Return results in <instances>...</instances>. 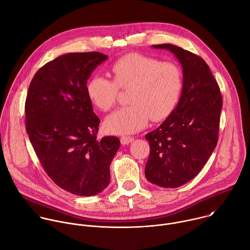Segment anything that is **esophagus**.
<instances>
[{
    "label": "esophagus",
    "mask_w": 250,
    "mask_h": 250,
    "mask_svg": "<svg viewBox=\"0 0 250 250\" xmlns=\"http://www.w3.org/2000/svg\"><path fill=\"white\" fill-rule=\"evenodd\" d=\"M133 140H134L133 137H130V136H123V137L121 138V143H122L123 145H127V144L131 143Z\"/></svg>",
    "instance_id": "1"
}]
</instances>
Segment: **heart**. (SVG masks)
Masks as SVG:
<instances>
[{
  "mask_svg": "<svg viewBox=\"0 0 250 250\" xmlns=\"http://www.w3.org/2000/svg\"><path fill=\"white\" fill-rule=\"evenodd\" d=\"M114 80L93 75L86 83V93L101 111L111 110L117 102L119 88L128 89V103L105 121V128L115 134H131L149 122L162 121L174 110L182 88L183 74L173 62L140 53L118 59L111 68Z\"/></svg>",
  "mask_w": 250,
  "mask_h": 250,
  "instance_id": "1",
  "label": "heart"
}]
</instances>
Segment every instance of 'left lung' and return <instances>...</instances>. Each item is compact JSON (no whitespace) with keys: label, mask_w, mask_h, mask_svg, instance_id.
Segmentation results:
<instances>
[{"label":"left lung","mask_w":250,"mask_h":250,"mask_svg":"<svg viewBox=\"0 0 250 250\" xmlns=\"http://www.w3.org/2000/svg\"><path fill=\"white\" fill-rule=\"evenodd\" d=\"M183 68L179 102L167 120L145 138L150 155L145 176L164 188H177L195 178L207 164L218 141L222 95L206 61L180 46L163 43Z\"/></svg>","instance_id":"1"}]
</instances>
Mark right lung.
Segmentation results:
<instances>
[{"instance_id":"obj_1","label":"right lung","mask_w":250,"mask_h":250,"mask_svg":"<svg viewBox=\"0 0 250 250\" xmlns=\"http://www.w3.org/2000/svg\"><path fill=\"white\" fill-rule=\"evenodd\" d=\"M108 58L100 52H72L43 65L29 85L26 130L44 171L60 188L89 197L110 182V165L120 139H97L99 118L86 93L93 70Z\"/></svg>"}]
</instances>
